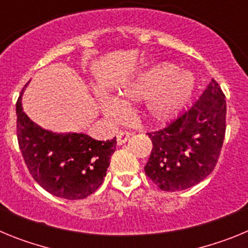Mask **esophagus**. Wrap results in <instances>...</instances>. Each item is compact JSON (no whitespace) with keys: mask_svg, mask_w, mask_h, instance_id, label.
Wrapping results in <instances>:
<instances>
[{"mask_svg":"<svg viewBox=\"0 0 248 248\" xmlns=\"http://www.w3.org/2000/svg\"><path fill=\"white\" fill-rule=\"evenodd\" d=\"M130 138V133L126 130H120L117 135V141L119 145H123V144H125L126 141L129 140Z\"/></svg>","mask_w":248,"mask_h":248,"instance_id":"esophagus-1","label":"esophagus"}]
</instances>
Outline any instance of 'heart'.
<instances>
[{
	"label": "heart",
	"instance_id": "b5f03b06",
	"mask_svg": "<svg viewBox=\"0 0 248 248\" xmlns=\"http://www.w3.org/2000/svg\"><path fill=\"white\" fill-rule=\"evenodd\" d=\"M196 88V78L190 71H179L172 63L163 62L146 68L129 82L124 83L119 94L126 99H146V111L153 119L172 117L189 102ZM104 111L110 117L118 115L120 102L115 98L102 99Z\"/></svg>",
	"mask_w": 248,
	"mask_h": 248
}]
</instances>
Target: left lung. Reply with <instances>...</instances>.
Segmentation results:
<instances>
[{"label":"left lung","mask_w":248,"mask_h":248,"mask_svg":"<svg viewBox=\"0 0 248 248\" xmlns=\"http://www.w3.org/2000/svg\"><path fill=\"white\" fill-rule=\"evenodd\" d=\"M226 133V100L211 79L191 108L165 128L148 133L153 141L145 174L164 191H181L209 176Z\"/></svg>","instance_id":"8db88e82"}]
</instances>
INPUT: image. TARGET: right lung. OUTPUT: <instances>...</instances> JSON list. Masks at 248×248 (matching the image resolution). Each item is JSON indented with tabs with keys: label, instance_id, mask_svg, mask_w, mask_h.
<instances>
[{
	"label": "right lung",
	"instance_id": "obj_1",
	"mask_svg": "<svg viewBox=\"0 0 248 248\" xmlns=\"http://www.w3.org/2000/svg\"><path fill=\"white\" fill-rule=\"evenodd\" d=\"M16 114L22 156L30 174L46 191L67 200H80L102 185L117 138L100 141L85 134L45 130L22 110V93L16 103Z\"/></svg>",
	"mask_w": 248,
	"mask_h": 248
}]
</instances>
